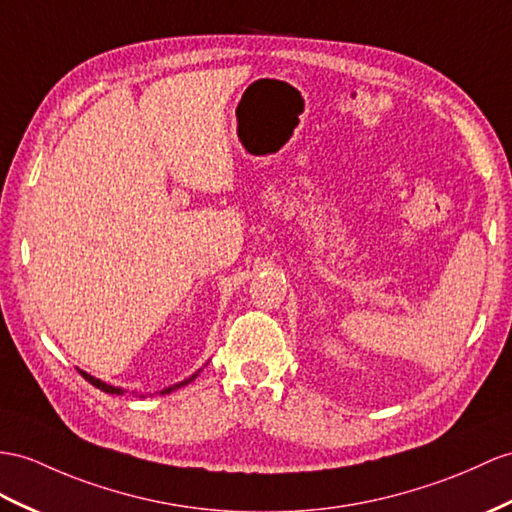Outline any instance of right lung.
I'll use <instances>...</instances> for the list:
<instances>
[{
  "instance_id": "right-lung-1",
  "label": "right lung",
  "mask_w": 512,
  "mask_h": 512,
  "mask_svg": "<svg viewBox=\"0 0 512 512\" xmlns=\"http://www.w3.org/2000/svg\"><path fill=\"white\" fill-rule=\"evenodd\" d=\"M82 376H84V380H89L93 386H97L99 391H104V393H115V395H121L123 391L121 389H117V386H110V384H106V382H102V380H97V378H93V376H89V373H84V371H80ZM197 376V373H195ZM195 376L193 378H189V380H184V382H180V384H173V386H169V389H165L162 393H171V391H176V389H180V386H184V384H189L191 380H195Z\"/></svg>"
}]
</instances>
